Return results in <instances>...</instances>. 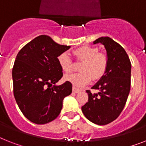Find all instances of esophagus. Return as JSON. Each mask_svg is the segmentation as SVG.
<instances>
[{
    "label": "esophagus",
    "instance_id": "1",
    "mask_svg": "<svg viewBox=\"0 0 146 146\" xmlns=\"http://www.w3.org/2000/svg\"><path fill=\"white\" fill-rule=\"evenodd\" d=\"M81 92V90L79 89V88H77L74 87L73 86V92H74V93H79V92Z\"/></svg>",
    "mask_w": 146,
    "mask_h": 146
}]
</instances>
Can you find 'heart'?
Wrapping results in <instances>:
<instances>
[{"label":"heart","mask_w":146,"mask_h":146,"mask_svg":"<svg viewBox=\"0 0 146 146\" xmlns=\"http://www.w3.org/2000/svg\"><path fill=\"white\" fill-rule=\"evenodd\" d=\"M73 54L79 61H83L80 66L79 73H75L64 77L76 87L87 85L92 79H98L103 76L107 67V58L105 54L98 53V48L94 46H85L77 48ZM58 62L61 70L65 73H70L73 70V63L70 54L63 52L58 57Z\"/></svg>","instance_id":"obj_1"}]
</instances>
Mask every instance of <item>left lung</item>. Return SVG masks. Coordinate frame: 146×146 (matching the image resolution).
<instances>
[{
	"instance_id": "left-lung-1",
	"label": "left lung",
	"mask_w": 146,
	"mask_h": 146,
	"mask_svg": "<svg viewBox=\"0 0 146 146\" xmlns=\"http://www.w3.org/2000/svg\"><path fill=\"white\" fill-rule=\"evenodd\" d=\"M99 42L106 48L107 67L92 88L99 92L86 91L88 101L82 106V111L90 121L105 125L115 120L125 106L131 89V64L124 48L112 39L102 36L93 43Z\"/></svg>"
}]
</instances>
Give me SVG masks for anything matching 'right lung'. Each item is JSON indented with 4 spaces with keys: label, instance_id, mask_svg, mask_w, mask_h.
<instances>
[{
    "label": "right lung",
    "instance_id": "right-lung-1",
    "mask_svg": "<svg viewBox=\"0 0 146 146\" xmlns=\"http://www.w3.org/2000/svg\"><path fill=\"white\" fill-rule=\"evenodd\" d=\"M70 48L50 36L40 35L19 52L12 76L15 101L31 122L44 124L59 115L63 100L72 93V84L55 83L63 76L58 57Z\"/></svg>",
    "mask_w": 146,
    "mask_h": 146
}]
</instances>
